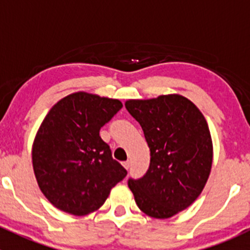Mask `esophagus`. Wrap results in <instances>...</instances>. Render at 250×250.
<instances>
[{"mask_svg":"<svg viewBox=\"0 0 250 250\" xmlns=\"http://www.w3.org/2000/svg\"><path fill=\"white\" fill-rule=\"evenodd\" d=\"M122 165H123V167L125 168V169H129V167H130V162H129V161H125V162H123Z\"/></svg>","mask_w":250,"mask_h":250,"instance_id":"1","label":"esophagus"}]
</instances>
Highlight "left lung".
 <instances>
[{
  "label": "left lung",
  "mask_w": 250,
  "mask_h": 250,
  "mask_svg": "<svg viewBox=\"0 0 250 250\" xmlns=\"http://www.w3.org/2000/svg\"><path fill=\"white\" fill-rule=\"evenodd\" d=\"M125 109L139 122L150 147V167L128 186L140 210L167 219L201 195L213 162L208 125L192 102L178 94L128 100Z\"/></svg>",
  "instance_id": "left-lung-1"
}]
</instances>
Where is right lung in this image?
<instances>
[{
    "instance_id": "obj_1",
    "label": "right lung",
    "mask_w": 250,
    "mask_h": 250,
    "mask_svg": "<svg viewBox=\"0 0 250 250\" xmlns=\"http://www.w3.org/2000/svg\"><path fill=\"white\" fill-rule=\"evenodd\" d=\"M121 109L120 100L78 92L47 113L32 145V166L42 193L58 209L92 213L127 175L99 135Z\"/></svg>"
}]
</instances>
